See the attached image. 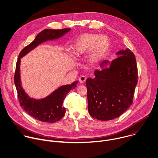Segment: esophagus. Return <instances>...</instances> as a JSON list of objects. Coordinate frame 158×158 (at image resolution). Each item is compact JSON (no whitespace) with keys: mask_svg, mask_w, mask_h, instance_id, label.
<instances>
[{"mask_svg":"<svg viewBox=\"0 0 158 158\" xmlns=\"http://www.w3.org/2000/svg\"><path fill=\"white\" fill-rule=\"evenodd\" d=\"M86 80V77H85V76H81L80 78H79V81L80 83H83L85 82Z\"/></svg>","mask_w":158,"mask_h":158,"instance_id":"1","label":"esophagus"}]
</instances>
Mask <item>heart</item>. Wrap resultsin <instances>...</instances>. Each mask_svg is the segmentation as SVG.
Segmentation results:
<instances>
[{"label":"heart","instance_id":"heart-1","mask_svg":"<svg viewBox=\"0 0 158 158\" xmlns=\"http://www.w3.org/2000/svg\"><path fill=\"white\" fill-rule=\"evenodd\" d=\"M109 45V38L96 33H85L76 40L72 46L73 54L76 57H81L92 51L89 56L93 63L98 62L105 54Z\"/></svg>","mask_w":158,"mask_h":158}]
</instances>
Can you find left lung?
Here are the masks:
<instances>
[{"mask_svg":"<svg viewBox=\"0 0 158 158\" xmlns=\"http://www.w3.org/2000/svg\"><path fill=\"white\" fill-rule=\"evenodd\" d=\"M109 68L107 60L94 71L95 77L86 81L88 112L99 120H109L120 116L131 104L138 82V69L134 54L128 49L120 50Z\"/></svg>","mask_w":158,"mask_h":158,"instance_id":"8db88e82","label":"left lung"}]
</instances>
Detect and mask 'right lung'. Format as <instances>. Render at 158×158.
<instances>
[{
  "mask_svg": "<svg viewBox=\"0 0 158 158\" xmlns=\"http://www.w3.org/2000/svg\"><path fill=\"white\" fill-rule=\"evenodd\" d=\"M70 30V28L44 30L36 36L31 43L21 51L19 56L14 75V83L17 91L20 104L28 115L41 122L54 123L60 120L64 116L66 110L65 108L62 106L64 99H65L71 89L75 88L78 81H76L70 85L62 86L45 98L41 99L31 98L25 92L21 85L20 75V59L40 44L48 40L58 39Z\"/></svg>",
  "mask_w": 158,
  "mask_h": 158,
  "instance_id": "obj_1",
  "label": "right lung"
}]
</instances>
